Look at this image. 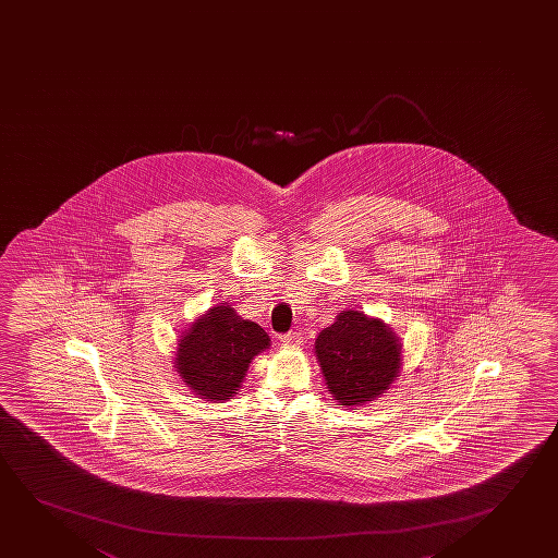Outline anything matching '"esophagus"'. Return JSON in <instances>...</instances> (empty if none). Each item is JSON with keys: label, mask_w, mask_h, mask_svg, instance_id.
Masks as SVG:
<instances>
[{"label": "esophagus", "mask_w": 558, "mask_h": 558, "mask_svg": "<svg viewBox=\"0 0 558 558\" xmlns=\"http://www.w3.org/2000/svg\"><path fill=\"white\" fill-rule=\"evenodd\" d=\"M280 341H282V345H288V348H300L301 343H303V338H301V333H298V331H290V333H282Z\"/></svg>", "instance_id": "1"}]
</instances>
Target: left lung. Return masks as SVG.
Instances as JSON below:
<instances>
[{"instance_id":"left-lung-1","label":"left lung","mask_w":558,"mask_h":558,"mask_svg":"<svg viewBox=\"0 0 558 558\" xmlns=\"http://www.w3.org/2000/svg\"><path fill=\"white\" fill-rule=\"evenodd\" d=\"M315 353L331 397L345 407L371 403L396 381L401 343L380 318L341 311L315 341Z\"/></svg>"}]
</instances>
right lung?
<instances>
[{
  "instance_id": "add662e5",
  "label": "right lung",
  "mask_w": 558,
  "mask_h": 558,
  "mask_svg": "<svg viewBox=\"0 0 558 558\" xmlns=\"http://www.w3.org/2000/svg\"><path fill=\"white\" fill-rule=\"evenodd\" d=\"M268 348L267 331L222 303L184 331L178 341L174 368L194 396L222 403L242 388L253 356Z\"/></svg>"
}]
</instances>
